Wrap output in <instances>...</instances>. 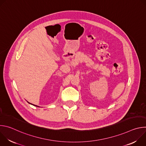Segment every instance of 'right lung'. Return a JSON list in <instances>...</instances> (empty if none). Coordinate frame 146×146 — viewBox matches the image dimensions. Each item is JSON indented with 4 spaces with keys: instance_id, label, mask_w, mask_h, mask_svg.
<instances>
[{
    "instance_id": "add662e5",
    "label": "right lung",
    "mask_w": 146,
    "mask_h": 146,
    "mask_svg": "<svg viewBox=\"0 0 146 146\" xmlns=\"http://www.w3.org/2000/svg\"><path fill=\"white\" fill-rule=\"evenodd\" d=\"M30 104H31V103H30ZM35 106H36V105H35Z\"/></svg>"
}]
</instances>
